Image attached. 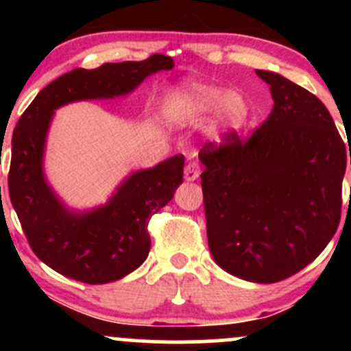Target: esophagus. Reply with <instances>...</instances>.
Returning a JSON list of instances; mask_svg holds the SVG:
<instances>
[{"instance_id":"34e87169","label":"esophagus","mask_w":351,"mask_h":351,"mask_svg":"<svg viewBox=\"0 0 351 351\" xmlns=\"http://www.w3.org/2000/svg\"><path fill=\"white\" fill-rule=\"evenodd\" d=\"M199 171H201V168L198 163L189 162L186 165V168H184V178H186L188 181H195L199 176Z\"/></svg>"}]
</instances>
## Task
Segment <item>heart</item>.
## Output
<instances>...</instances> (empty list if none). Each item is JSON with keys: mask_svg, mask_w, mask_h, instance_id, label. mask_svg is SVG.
Segmentation results:
<instances>
[{"mask_svg": "<svg viewBox=\"0 0 351 351\" xmlns=\"http://www.w3.org/2000/svg\"><path fill=\"white\" fill-rule=\"evenodd\" d=\"M181 94L196 114H211L217 110L221 120L231 125L243 122L249 110L247 100L243 95L228 92L215 84H186L181 88Z\"/></svg>", "mask_w": 351, "mask_h": 351, "instance_id": "heart-1", "label": "heart"}]
</instances>
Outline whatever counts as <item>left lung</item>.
Returning <instances> with one entry per match:
<instances>
[{"label": "left lung", "instance_id": "8db88e82", "mask_svg": "<svg viewBox=\"0 0 351 351\" xmlns=\"http://www.w3.org/2000/svg\"><path fill=\"white\" fill-rule=\"evenodd\" d=\"M256 72L271 86V115L249 136L229 132L203 145L201 186L216 263L274 284L307 267L335 234L351 153L320 99L276 72Z\"/></svg>", "mask_w": 351, "mask_h": 351}]
</instances>
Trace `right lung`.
<instances>
[{"label": "right lung", "instance_id": "1", "mask_svg": "<svg viewBox=\"0 0 351 351\" xmlns=\"http://www.w3.org/2000/svg\"><path fill=\"white\" fill-rule=\"evenodd\" d=\"M175 66L170 56L74 69L52 80L24 110L13 134L8 189L31 249L56 272L84 284H107L135 271L150 252L148 223L183 181L176 155L130 176L107 206L79 216L67 213L43 176V152L54 110L74 100L128 94L145 77Z\"/></svg>", "mask_w": 351, "mask_h": 351}]
</instances>
